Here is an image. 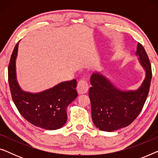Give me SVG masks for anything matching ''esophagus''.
I'll use <instances>...</instances> for the list:
<instances>
[{
	"label": "esophagus",
	"instance_id": "obj_1",
	"mask_svg": "<svg viewBox=\"0 0 158 158\" xmlns=\"http://www.w3.org/2000/svg\"><path fill=\"white\" fill-rule=\"evenodd\" d=\"M77 90L79 94H86L88 90V83L86 80L81 79L77 83Z\"/></svg>",
	"mask_w": 158,
	"mask_h": 158
}]
</instances>
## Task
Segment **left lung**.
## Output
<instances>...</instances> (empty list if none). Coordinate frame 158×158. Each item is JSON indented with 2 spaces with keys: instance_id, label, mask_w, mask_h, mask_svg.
I'll list each match as a JSON object with an SVG mask.
<instances>
[{
  "instance_id": "8db88e82",
  "label": "left lung",
  "mask_w": 158,
  "mask_h": 158,
  "mask_svg": "<svg viewBox=\"0 0 158 158\" xmlns=\"http://www.w3.org/2000/svg\"><path fill=\"white\" fill-rule=\"evenodd\" d=\"M136 55L146 71L145 77L136 90H121L100 73L90 77L89 89L92 120L97 128L113 131L131 124L137 117L148 98L152 79V68L143 46L138 43Z\"/></svg>"
}]
</instances>
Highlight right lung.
<instances>
[{"label":"right lung","instance_id":"obj_1","mask_svg":"<svg viewBox=\"0 0 158 158\" xmlns=\"http://www.w3.org/2000/svg\"><path fill=\"white\" fill-rule=\"evenodd\" d=\"M19 42L13 51L8 68L12 99L21 115L34 126L55 130L67 122V107L77 96V81L62 82L44 91L31 94L21 89L16 80V59Z\"/></svg>","mask_w":158,"mask_h":158}]
</instances>
